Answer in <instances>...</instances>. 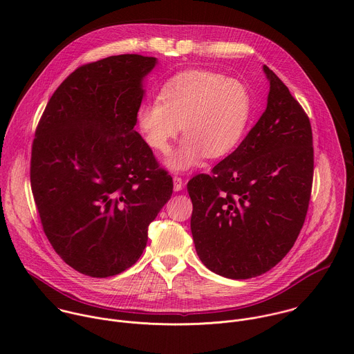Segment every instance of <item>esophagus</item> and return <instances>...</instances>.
Masks as SVG:
<instances>
[{
	"label": "esophagus",
	"mask_w": 354,
	"mask_h": 354,
	"mask_svg": "<svg viewBox=\"0 0 354 354\" xmlns=\"http://www.w3.org/2000/svg\"><path fill=\"white\" fill-rule=\"evenodd\" d=\"M174 189H175L176 192L183 189V180H182L180 176H174Z\"/></svg>",
	"instance_id": "obj_1"
}]
</instances>
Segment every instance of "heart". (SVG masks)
Masks as SVG:
<instances>
[{
	"label": "heart",
	"instance_id": "obj_1",
	"mask_svg": "<svg viewBox=\"0 0 354 354\" xmlns=\"http://www.w3.org/2000/svg\"><path fill=\"white\" fill-rule=\"evenodd\" d=\"M250 109L243 84L218 73L193 70L172 78L160 97L138 108L137 127L148 147L165 153L182 126L185 138L167 164L174 171H186L205 157L232 153L243 137Z\"/></svg>",
	"mask_w": 354,
	"mask_h": 354
}]
</instances>
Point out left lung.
<instances>
[{
  "label": "left lung",
  "instance_id": "1",
  "mask_svg": "<svg viewBox=\"0 0 354 354\" xmlns=\"http://www.w3.org/2000/svg\"><path fill=\"white\" fill-rule=\"evenodd\" d=\"M266 111L238 148L210 175L187 182L196 252L228 279L257 277L274 268L304 225L314 178L310 119L283 81L263 66Z\"/></svg>",
  "mask_w": 354,
  "mask_h": 354
}]
</instances>
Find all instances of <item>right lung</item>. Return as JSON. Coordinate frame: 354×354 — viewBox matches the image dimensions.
<instances>
[{
	"label": "right lung",
	"instance_id": "1",
	"mask_svg": "<svg viewBox=\"0 0 354 354\" xmlns=\"http://www.w3.org/2000/svg\"><path fill=\"white\" fill-rule=\"evenodd\" d=\"M156 57L111 56L74 70L37 123L30 187L43 231L77 272L109 277L133 266L172 176L134 130L142 78Z\"/></svg>",
	"mask_w": 354,
	"mask_h": 354
}]
</instances>
